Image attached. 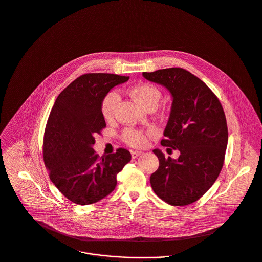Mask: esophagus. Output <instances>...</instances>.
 I'll return each instance as SVG.
<instances>
[{"instance_id": "obj_1", "label": "esophagus", "mask_w": 262, "mask_h": 262, "mask_svg": "<svg viewBox=\"0 0 262 262\" xmlns=\"http://www.w3.org/2000/svg\"><path fill=\"white\" fill-rule=\"evenodd\" d=\"M141 155H142V151H137V150L131 151V156H132L133 159H136L137 157H139V156H141Z\"/></svg>"}]
</instances>
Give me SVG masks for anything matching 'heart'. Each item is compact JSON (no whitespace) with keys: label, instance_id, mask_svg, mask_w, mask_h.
<instances>
[{"label":"heart","instance_id":"heart-1","mask_svg":"<svg viewBox=\"0 0 262 262\" xmlns=\"http://www.w3.org/2000/svg\"><path fill=\"white\" fill-rule=\"evenodd\" d=\"M131 96L145 110L157 107L161 99V91L150 84H138L131 88ZM120 96L116 91H110L104 95L100 103V111L105 120L113 118L115 108L119 102ZM123 140L133 147H143L148 143V138L143 131L127 128L123 132Z\"/></svg>","mask_w":262,"mask_h":262}]
</instances>
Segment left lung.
Here are the masks:
<instances>
[{"label": "left lung", "mask_w": 262, "mask_h": 262, "mask_svg": "<svg viewBox=\"0 0 262 262\" xmlns=\"http://www.w3.org/2000/svg\"><path fill=\"white\" fill-rule=\"evenodd\" d=\"M166 87L173 101L163 146L178 149L177 160L154 149L160 165L150 176L156 194L172 206L198 201L213 185L224 162L228 131L222 105L198 77L180 68L143 73Z\"/></svg>", "instance_id": "1"}]
</instances>
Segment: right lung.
Here are the masks:
<instances>
[{
    "mask_svg": "<svg viewBox=\"0 0 262 262\" xmlns=\"http://www.w3.org/2000/svg\"><path fill=\"white\" fill-rule=\"evenodd\" d=\"M128 80L113 74H85L55 100L45 129L43 157L51 181L73 203L90 205L108 195L117 185V174L131 160L125 148L101 158L92 148L95 135L106 127L102 98Z\"/></svg>",
    "mask_w": 262,
    "mask_h": 262,
    "instance_id": "right-lung-1",
    "label": "right lung"
}]
</instances>
